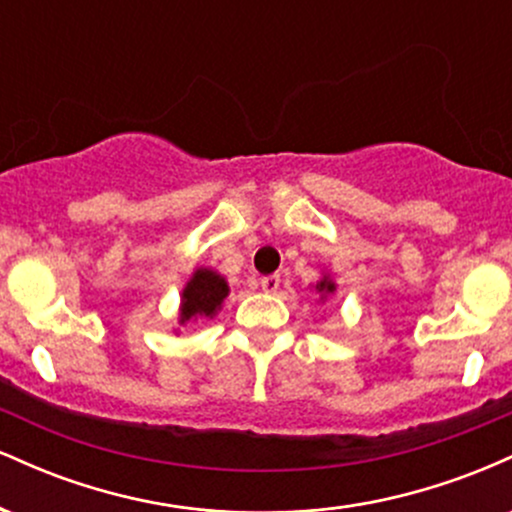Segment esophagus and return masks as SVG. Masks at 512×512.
Instances as JSON below:
<instances>
[{"instance_id": "obj_1", "label": "esophagus", "mask_w": 512, "mask_h": 512, "mask_svg": "<svg viewBox=\"0 0 512 512\" xmlns=\"http://www.w3.org/2000/svg\"><path fill=\"white\" fill-rule=\"evenodd\" d=\"M279 286H281L279 274H269V276H262V279H260V289L264 293H276V291H279Z\"/></svg>"}]
</instances>
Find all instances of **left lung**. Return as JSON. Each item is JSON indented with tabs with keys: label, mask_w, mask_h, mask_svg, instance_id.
Here are the masks:
<instances>
[{
	"label": "left lung",
	"mask_w": 512,
	"mask_h": 512,
	"mask_svg": "<svg viewBox=\"0 0 512 512\" xmlns=\"http://www.w3.org/2000/svg\"><path fill=\"white\" fill-rule=\"evenodd\" d=\"M334 289H337V286H334L330 276H322V279L315 284V291L322 293V296H330V293H334Z\"/></svg>",
	"instance_id": "1"
}]
</instances>
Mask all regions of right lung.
Here are the masks:
<instances>
[{
    "label": "right lung",
    "instance_id": "right-lung-1",
    "mask_svg": "<svg viewBox=\"0 0 512 512\" xmlns=\"http://www.w3.org/2000/svg\"><path fill=\"white\" fill-rule=\"evenodd\" d=\"M228 296V284L214 269H197L187 286L182 289L180 325L197 317H214L221 310L223 298Z\"/></svg>",
    "mask_w": 512,
    "mask_h": 512
}]
</instances>
